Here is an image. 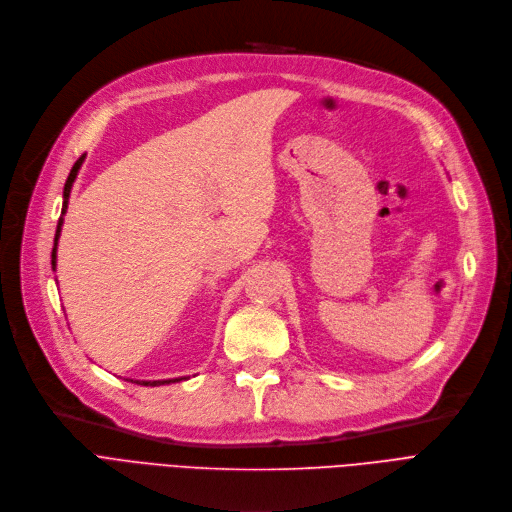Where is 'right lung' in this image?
<instances>
[{"label":"right lung","instance_id":"add662e5","mask_svg":"<svg viewBox=\"0 0 512 512\" xmlns=\"http://www.w3.org/2000/svg\"><path fill=\"white\" fill-rule=\"evenodd\" d=\"M85 162V154L75 162V166L70 168V175L64 183V193H62V214H60V221H58V227H56V237H54V248H52V269L56 271V260H58V239H60V233H62V225H64V214L68 210V198H70V189H72V183H75L79 170ZM183 379H189V377H175V379H156V381H143V379H127L131 383H137V385H145V387H158V385H168V383H179Z\"/></svg>","mask_w":512,"mask_h":512}]
</instances>
